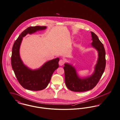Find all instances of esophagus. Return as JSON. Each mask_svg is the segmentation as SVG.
<instances>
[{
    "label": "esophagus",
    "mask_w": 120,
    "mask_h": 120,
    "mask_svg": "<svg viewBox=\"0 0 120 120\" xmlns=\"http://www.w3.org/2000/svg\"><path fill=\"white\" fill-rule=\"evenodd\" d=\"M64 64V60H62V59H61V60L59 61V65H60V66L63 65Z\"/></svg>",
    "instance_id": "obj_1"
}]
</instances>
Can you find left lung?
<instances>
[{
  "label": "left lung",
  "instance_id": "left-lung-1",
  "mask_svg": "<svg viewBox=\"0 0 120 120\" xmlns=\"http://www.w3.org/2000/svg\"><path fill=\"white\" fill-rule=\"evenodd\" d=\"M91 33L93 41L91 45L98 52V61L93 74L86 77H80L72 65L65 63L64 67L65 84L68 88L72 91L82 92L92 90L100 79L105 69V51L104 45L95 33L93 32Z\"/></svg>",
  "mask_w": 120,
  "mask_h": 120
}]
</instances>
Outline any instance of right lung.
I'll list each match as a JSON object with an SVG mask.
<instances>
[{
  "mask_svg": "<svg viewBox=\"0 0 120 120\" xmlns=\"http://www.w3.org/2000/svg\"><path fill=\"white\" fill-rule=\"evenodd\" d=\"M46 28V26L28 27L21 34L14 44L11 58L12 68L19 83L27 90L40 91L45 88L54 71L59 67V58L57 57L45 62L38 69H32L23 64L20 57V48L23 37L28 34H32Z\"/></svg>",
  "mask_w": 120,
  "mask_h": 120,
  "instance_id": "1",
  "label": "right lung"
}]
</instances>
